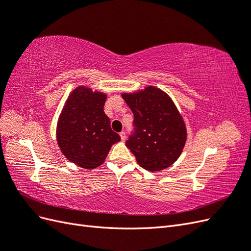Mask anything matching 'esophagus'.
<instances>
[{
    "instance_id": "obj_1",
    "label": "esophagus",
    "mask_w": 251,
    "mask_h": 251,
    "mask_svg": "<svg viewBox=\"0 0 251 251\" xmlns=\"http://www.w3.org/2000/svg\"><path fill=\"white\" fill-rule=\"evenodd\" d=\"M120 138H121V140L123 141H125L126 140V133L125 132H120Z\"/></svg>"
}]
</instances>
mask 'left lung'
<instances>
[{"label": "left lung", "mask_w": 251, "mask_h": 251, "mask_svg": "<svg viewBox=\"0 0 251 251\" xmlns=\"http://www.w3.org/2000/svg\"><path fill=\"white\" fill-rule=\"evenodd\" d=\"M134 114L135 133L126 146L138 164L160 172L177 161L184 149L187 131L183 117L169 94L154 86L121 94Z\"/></svg>", "instance_id": "left-lung-1"}]
</instances>
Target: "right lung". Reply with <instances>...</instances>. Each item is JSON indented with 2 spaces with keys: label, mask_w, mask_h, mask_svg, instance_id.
<instances>
[{
  "label": "right lung",
  "mask_w": 251,
  "mask_h": 251,
  "mask_svg": "<svg viewBox=\"0 0 251 251\" xmlns=\"http://www.w3.org/2000/svg\"><path fill=\"white\" fill-rule=\"evenodd\" d=\"M105 100V93L79 86L70 93L59 114L56 141L60 151L81 169L101 165L113 144L120 140L103 111Z\"/></svg>",
  "instance_id": "1"
}]
</instances>
